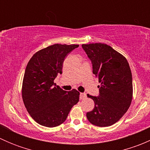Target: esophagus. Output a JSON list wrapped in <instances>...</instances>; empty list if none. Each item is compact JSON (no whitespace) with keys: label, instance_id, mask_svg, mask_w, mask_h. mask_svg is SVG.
Masks as SVG:
<instances>
[{"label":"esophagus","instance_id":"obj_1","mask_svg":"<svg viewBox=\"0 0 150 150\" xmlns=\"http://www.w3.org/2000/svg\"><path fill=\"white\" fill-rule=\"evenodd\" d=\"M86 98V94L84 93H80V99L83 100V99H85Z\"/></svg>","mask_w":150,"mask_h":150}]
</instances>
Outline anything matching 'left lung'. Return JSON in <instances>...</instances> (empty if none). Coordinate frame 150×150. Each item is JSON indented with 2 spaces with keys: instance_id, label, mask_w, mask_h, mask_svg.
Masks as SVG:
<instances>
[{
  "instance_id": "left-lung-1",
  "label": "left lung",
  "mask_w": 150,
  "mask_h": 150,
  "mask_svg": "<svg viewBox=\"0 0 150 150\" xmlns=\"http://www.w3.org/2000/svg\"><path fill=\"white\" fill-rule=\"evenodd\" d=\"M82 47L91 61L93 73L101 83L99 96L87 94L95 107L86 117L96 126H110L121 118L131 104V68L125 57L108 45L96 43L83 44Z\"/></svg>"
}]
</instances>
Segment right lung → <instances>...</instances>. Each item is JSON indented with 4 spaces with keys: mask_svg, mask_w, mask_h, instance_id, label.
Listing matches in <instances>:
<instances>
[{
    "mask_svg": "<svg viewBox=\"0 0 150 150\" xmlns=\"http://www.w3.org/2000/svg\"><path fill=\"white\" fill-rule=\"evenodd\" d=\"M78 46L52 45L37 51L29 61L22 82V99L30 115L40 125L48 128L61 125L79 101L78 91L67 92L54 82L62 73L66 56Z\"/></svg>",
    "mask_w": 150,
    "mask_h": 150,
    "instance_id": "add662e5",
    "label": "right lung"
}]
</instances>
